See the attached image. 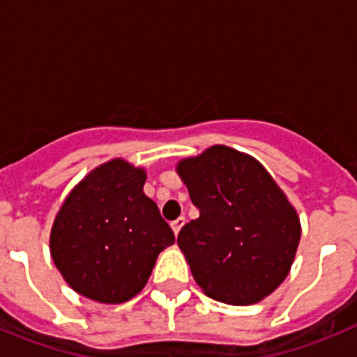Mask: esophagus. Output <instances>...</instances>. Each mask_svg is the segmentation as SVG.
Returning a JSON list of instances; mask_svg holds the SVG:
<instances>
[{
    "label": "esophagus",
    "instance_id": "esophagus-1",
    "mask_svg": "<svg viewBox=\"0 0 357 357\" xmlns=\"http://www.w3.org/2000/svg\"><path fill=\"white\" fill-rule=\"evenodd\" d=\"M184 223H185V218L184 216L176 218L175 222H172V229H173V232H175V236H178V232H181V229H182V227H184Z\"/></svg>",
    "mask_w": 357,
    "mask_h": 357
}]
</instances>
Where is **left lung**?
I'll return each mask as SVG.
<instances>
[{
	"mask_svg": "<svg viewBox=\"0 0 357 357\" xmlns=\"http://www.w3.org/2000/svg\"><path fill=\"white\" fill-rule=\"evenodd\" d=\"M176 169L200 211L176 239L197 284L225 304L263 301L286 279L301 241L286 195L257 160L227 146Z\"/></svg>",
	"mask_w": 357,
	"mask_h": 357,
	"instance_id": "1",
	"label": "left lung"
}]
</instances>
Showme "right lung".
<instances>
[{"label": "right lung", "instance_id": "right-lung-1", "mask_svg": "<svg viewBox=\"0 0 357 357\" xmlns=\"http://www.w3.org/2000/svg\"><path fill=\"white\" fill-rule=\"evenodd\" d=\"M146 173L121 159L103 164L73 189L50 238L55 266L80 295L103 304L130 301L157 255L175 243L172 227L143 191Z\"/></svg>", "mask_w": 357, "mask_h": 357}]
</instances>
